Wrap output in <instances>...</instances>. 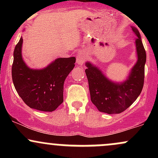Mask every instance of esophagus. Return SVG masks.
<instances>
[{
  "mask_svg": "<svg viewBox=\"0 0 158 158\" xmlns=\"http://www.w3.org/2000/svg\"><path fill=\"white\" fill-rule=\"evenodd\" d=\"M77 64L79 66H82L84 64V55L81 52L77 56Z\"/></svg>",
  "mask_w": 158,
  "mask_h": 158,
  "instance_id": "obj_1",
  "label": "esophagus"
}]
</instances>
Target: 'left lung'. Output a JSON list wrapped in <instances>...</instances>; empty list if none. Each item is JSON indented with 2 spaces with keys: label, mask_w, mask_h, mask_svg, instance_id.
Segmentation results:
<instances>
[{
  "label": "left lung",
  "mask_w": 158,
  "mask_h": 158,
  "mask_svg": "<svg viewBox=\"0 0 158 158\" xmlns=\"http://www.w3.org/2000/svg\"><path fill=\"white\" fill-rule=\"evenodd\" d=\"M136 35L137 61L123 82L108 79L99 67L87 62L85 70L89 85L90 100L97 109L108 114L122 113L137 99L142 91L145 77L146 54L137 29L132 27Z\"/></svg>",
  "instance_id": "left-lung-1"
}]
</instances>
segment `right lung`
I'll return each instance as SVG.
<instances>
[{
    "label": "right lung",
    "mask_w": 158,
    "mask_h": 158,
    "mask_svg": "<svg viewBox=\"0 0 158 158\" xmlns=\"http://www.w3.org/2000/svg\"><path fill=\"white\" fill-rule=\"evenodd\" d=\"M23 39L14 50L12 78L16 91L30 108L51 112L63 102L65 79L75 66L76 58H59L47 68L33 70L21 56Z\"/></svg>",
    "instance_id": "right-lung-1"
}]
</instances>
